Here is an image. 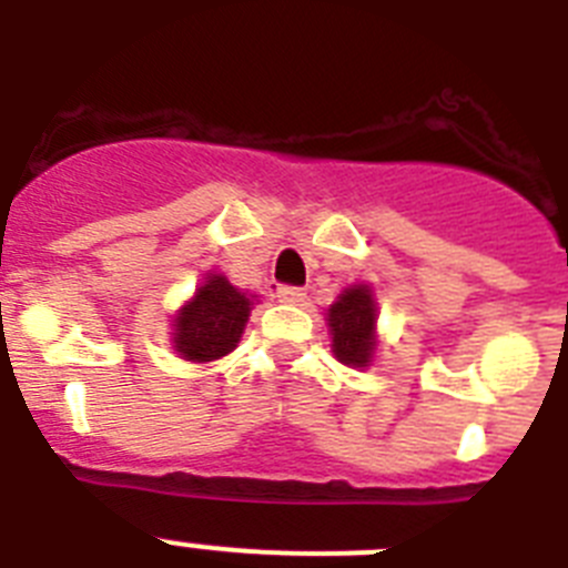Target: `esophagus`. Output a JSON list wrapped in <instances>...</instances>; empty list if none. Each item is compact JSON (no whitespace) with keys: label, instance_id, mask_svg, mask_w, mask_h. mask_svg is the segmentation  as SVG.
I'll use <instances>...</instances> for the list:
<instances>
[{"label":"esophagus","instance_id":"34e87169","mask_svg":"<svg viewBox=\"0 0 568 568\" xmlns=\"http://www.w3.org/2000/svg\"><path fill=\"white\" fill-rule=\"evenodd\" d=\"M275 298L284 301V304H304L307 293H304V290H301V287H278Z\"/></svg>","mask_w":568,"mask_h":568}]
</instances>
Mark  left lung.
Returning a JSON list of instances; mask_svg holds the SVG:
<instances>
[{"label": "left lung", "mask_w": 568, "mask_h": 568, "mask_svg": "<svg viewBox=\"0 0 568 568\" xmlns=\"http://www.w3.org/2000/svg\"><path fill=\"white\" fill-rule=\"evenodd\" d=\"M333 355L349 369H366L378 353V301L369 284H349L327 310Z\"/></svg>", "instance_id": "1"}]
</instances>
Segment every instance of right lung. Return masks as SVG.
<instances>
[{
	"instance_id": "add662e5",
	"label": "right lung",
	"mask_w": 568,
	"mask_h": 568,
	"mask_svg": "<svg viewBox=\"0 0 568 568\" xmlns=\"http://www.w3.org/2000/svg\"><path fill=\"white\" fill-rule=\"evenodd\" d=\"M258 295L241 293L222 273H207L173 315L170 344L190 364H210L239 346Z\"/></svg>"
}]
</instances>
